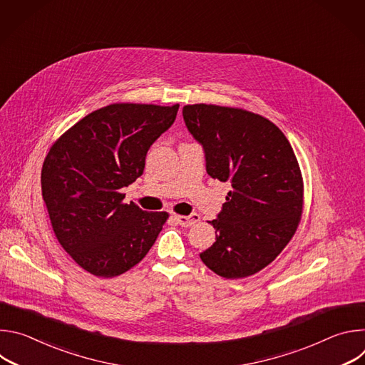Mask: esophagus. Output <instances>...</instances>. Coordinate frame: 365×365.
Instances as JSON below:
<instances>
[{
	"mask_svg": "<svg viewBox=\"0 0 365 365\" xmlns=\"http://www.w3.org/2000/svg\"><path fill=\"white\" fill-rule=\"evenodd\" d=\"M175 220L178 221V224L180 227H192L196 222L200 221V217L197 214H192V215H178L175 217Z\"/></svg>",
	"mask_w": 365,
	"mask_h": 365,
	"instance_id": "esophagus-1",
	"label": "esophagus"
}]
</instances>
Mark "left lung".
<instances>
[{
    "instance_id": "obj_1",
    "label": "left lung",
    "mask_w": 365,
    "mask_h": 365,
    "mask_svg": "<svg viewBox=\"0 0 365 365\" xmlns=\"http://www.w3.org/2000/svg\"><path fill=\"white\" fill-rule=\"evenodd\" d=\"M183 120L203 145L207 175L232 186L218 218L207 221L217 241L200 259L225 279L252 276L299 227L303 178L294 151L276 124L242 108L193 103Z\"/></svg>"
}]
</instances>
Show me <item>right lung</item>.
<instances>
[{
	"instance_id": "obj_1",
	"label": "right lung",
	"mask_w": 365,
	"mask_h": 365,
	"mask_svg": "<svg viewBox=\"0 0 365 365\" xmlns=\"http://www.w3.org/2000/svg\"><path fill=\"white\" fill-rule=\"evenodd\" d=\"M179 103L120 102L65 131L41 168V195L63 250L83 270L115 277L145 257L169 218L124 203L121 189L143 175L150 145L176 120Z\"/></svg>"
}]
</instances>
